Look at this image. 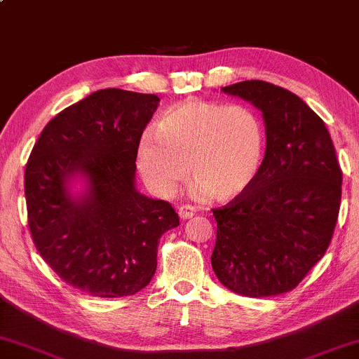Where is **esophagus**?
Segmentation results:
<instances>
[{"instance_id":"1","label":"esophagus","mask_w":359,"mask_h":359,"mask_svg":"<svg viewBox=\"0 0 359 359\" xmlns=\"http://www.w3.org/2000/svg\"><path fill=\"white\" fill-rule=\"evenodd\" d=\"M194 214H196V208H192V205H189V204L179 205L180 219H189V217H192Z\"/></svg>"}]
</instances>
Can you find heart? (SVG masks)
I'll use <instances>...</instances> for the list:
<instances>
[{"label":"heart","instance_id":"b5f03b06","mask_svg":"<svg viewBox=\"0 0 359 359\" xmlns=\"http://www.w3.org/2000/svg\"><path fill=\"white\" fill-rule=\"evenodd\" d=\"M265 150L262 119L245 106L191 100L162 114L138 143L137 167L148 187L172 196L189 177L212 199L238 197L257 175Z\"/></svg>","mask_w":359,"mask_h":359}]
</instances>
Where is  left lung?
I'll list each match as a JSON object with an SVG mask.
<instances>
[{"mask_svg": "<svg viewBox=\"0 0 359 359\" xmlns=\"http://www.w3.org/2000/svg\"><path fill=\"white\" fill-rule=\"evenodd\" d=\"M222 90L262 111L266 150L250 187L212 209V270L222 285L245 297L285 294L329 248L343 172L324 121L294 93L265 81Z\"/></svg>", "mask_w": 359, "mask_h": 359, "instance_id": "1", "label": "left lung"}]
</instances>
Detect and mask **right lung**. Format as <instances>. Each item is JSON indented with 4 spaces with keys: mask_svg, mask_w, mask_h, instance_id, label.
Here are the masks:
<instances>
[{
    "mask_svg": "<svg viewBox=\"0 0 359 359\" xmlns=\"http://www.w3.org/2000/svg\"><path fill=\"white\" fill-rule=\"evenodd\" d=\"M160 100L101 89L47 123L25 168L28 228L47 265L94 297H126L148 285L156 246L179 226L167 201L135 189L137 150ZM82 173L88 194L72 200L67 182Z\"/></svg>",
    "mask_w": 359,
    "mask_h": 359,
    "instance_id": "obj_1",
    "label": "right lung"
}]
</instances>
